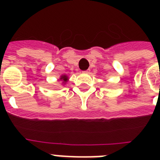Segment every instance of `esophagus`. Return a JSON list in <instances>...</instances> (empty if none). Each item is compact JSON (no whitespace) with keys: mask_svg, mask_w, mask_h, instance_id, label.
Masks as SVG:
<instances>
[{"mask_svg":"<svg viewBox=\"0 0 160 160\" xmlns=\"http://www.w3.org/2000/svg\"><path fill=\"white\" fill-rule=\"evenodd\" d=\"M82 73H90V70H84V71H82Z\"/></svg>","mask_w":160,"mask_h":160,"instance_id":"obj_1","label":"esophagus"}]
</instances>
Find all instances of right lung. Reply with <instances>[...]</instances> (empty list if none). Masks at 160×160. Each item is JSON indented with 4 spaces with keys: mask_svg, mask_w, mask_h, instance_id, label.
<instances>
[{
    "mask_svg": "<svg viewBox=\"0 0 160 160\" xmlns=\"http://www.w3.org/2000/svg\"><path fill=\"white\" fill-rule=\"evenodd\" d=\"M68 80H69V78H68V76L66 75V74H62V75H61L60 78H59V79H58V81L62 82V85L66 84V83L68 82Z\"/></svg>",
    "mask_w": 160,
    "mask_h": 160,
    "instance_id": "obj_1",
    "label": "right lung"
}]
</instances>
